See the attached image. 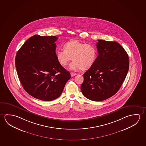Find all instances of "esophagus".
<instances>
[{"label":"esophagus","mask_w":146,"mask_h":146,"mask_svg":"<svg viewBox=\"0 0 146 146\" xmlns=\"http://www.w3.org/2000/svg\"><path fill=\"white\" fill-rule=\"evenodd\" d=\"M70 74H71V76L72 77L76 75V73H73V72H71Z\"/></svg>","instance_id":"obj_1"}]
</instances>
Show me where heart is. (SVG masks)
I'll return each instance as SVG.
<instances>
[{"label": "heart", "mask_w": 146, "mask_h": 146, "mask_svg": "<svg viewBox=\"0 0 146 146\" xmlns=\"http://www.w3.org/2000/svg\"><path fill=\"white\" fill-rule=\"evenodd\" d=\"M64 49H58L55 55L58 62L63 67L71 60L70 69H81L86 70L93 66L97 56V49L94 46L85 44L77 40L68 41L64 45Z\"/></svg>", "instance_id": "obj_1"}]
</instances>
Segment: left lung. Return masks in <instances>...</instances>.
Returning a JSON list of instances; mask_svg holds the SVG:
<instances>
[{"instance_id":"1","label":"left lung","mask_w":146,"mask_h":146,"mask_svg":"<svg viewBox=\"0 0 146 146\" xmlns=\"http://www.w3.org/2000/svg\"><path fill=\"white\" fill-rule=\"evenodd\" d=\"M98 54L93 66L84 74L81 91L94 101L104 100L119 91L128 71L129 58L119 43L98 40Z\"/></svg>"}]
</instances>
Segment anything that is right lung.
Listing matches in <instances>:
<instances>
[{
  "mask_svg": "<svg viewBox=\"0 0 146 146\" xmlns=\"http://www.w3.org/2000/svg\"><path fill=\"white\" fill-rule=\"evenodd\" d=\"M58 38L54 36H32L16 55V68L22 86L31 96L41 100L59 97L71 78L56 58Z\"/></svg>",
  "mask_w": 146,
  "mask_h": 146,
  "instance_id": "right-lung-1",
  "label": "right lung"
}]
</instances>
